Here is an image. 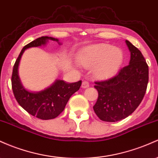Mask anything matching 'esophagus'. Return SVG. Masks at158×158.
<instances>
[{
	"label": "esophagus",
	"instance_id": "obj_1",
	"mask_svg": "<svg viewBox=\"0 0 158 158\" xmlns=\"http://www.w3.org/2000/svg\"><path fill=\"white\" fill-rule=\"evenodd\" d=\"M89 85H90V84L88 81H83L82 83V88H87L89 87Z\"/></svg>",
	"mask_w": 158,
	"mask_h": 158
}]
</instances>
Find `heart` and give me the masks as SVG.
I'll return each instance as SVG.
<instances>
[{"label":"heart","instance_id":"b5f03b06","mask_svg":"<svg viewBox=\"0 0 158 158\" xmlns=\"http://www.w3.org/2000/svg\"><path fill=\"white\" fill-rule=\"evenodd\" d=\"M78 58L83 67L93 68L95 77L105 79L118 72L122 64L124 55L121 48L100 43L85 48Z\"/></svg>","mask_w":158,"mask_h":158}]
</instances>
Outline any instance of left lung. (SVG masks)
I'll list each match as a JSON object with an SVG mask.
<instances>
[{"label":"left lung","instance_id":"obj_1","mask_svg":"<svg viewBox=\"0 0 158 158\" xmlns=\"http://www.w3.org/2000/svg\"><path fill=\"white\" fill-rule=\"evenodd\" d=\"M130 52L129 64L107 80L95 82L98 98L93 106L100 120L115 122L132 114L145 96L148 82V66L143 54L126 40Z\"/></svg>","mask_w":158,"mask_h":158}]
</instances>
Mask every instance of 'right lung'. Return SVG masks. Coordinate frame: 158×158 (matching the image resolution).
Wrapping results in <instances>:
<instances>
[{
	"label": "right lung",
	"mask_w": 158,
	"mask_h": 158,
	"mask_svg": "<svg viewBox=\"0 0 158 158\" xmlns=\"http://www.w3.org/2000/svg\"><path fill=\"white\" fill-rule=\"evenodd\" d=\"M48 40L57 41L58 44H60L58 39L41 37L24 46L13 66L11 79L12 89L19 104L31 115L43 120L53 119L59 115L64 110L70 97L79 89L82 85V81L67 83L58 79L49 87L37 92L29 91L23 87L18 73L19 64L22 54L27 48L44 46Z\"/></svg>",
	"instance_id": "right-lung-1"
}]
</instances>
